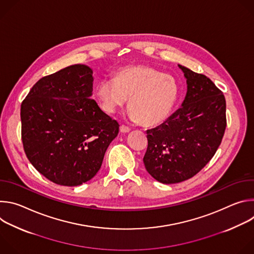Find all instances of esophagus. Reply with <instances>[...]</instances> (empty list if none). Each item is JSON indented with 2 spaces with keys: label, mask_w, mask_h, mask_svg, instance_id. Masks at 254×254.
Masks as SVG:
<instances>
[{
  "label": "esophagus",
  "mask_w": 254,
  "mask_h": 254,
  "mask_svg": "<svg viewBox=\"0 0 254 254\" xmlns=\"http://www.w3.org/2000/svg\"><path fill=\"white\" fill-rule=\"evenodd\" d=\"M120 129H121V132H123V133H127V132L130 131V128L128 127H127V126H124V125L121 126Z\"/></svg>",
  "instance_id": "esophagus-1"
}]
</instances>
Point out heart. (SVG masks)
I'll return each mask as SVG.
<instances>
[{"label": "heart", "mask_w": 254, "mask_h": 254, "mask_svg": "<svg viewBox=\"0 0 254 254\" xmlns=\"http://www.w3.org/2000/svg\"><path fill=\"white\" fill-rule=\"evenodd\" d=\"M176 80L148 65H130L119 70L115 78L102 79L96 95L102 111L115 114L128 98V117L142 126L163 123L177 101Z\"/></svg>", "instance_id": "heart-1"}]
</instances>
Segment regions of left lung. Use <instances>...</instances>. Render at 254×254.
I'll return each instance as SVG.
<instances>
[{"instance_id":"left-lung-1","label":"left lung","mask_w":254,"mask_h":254,"mask_svg":"<svg viewBox=\"0 0 254 254\" xmlns=\"http://www.w3.org/2000/svg\"><path fill=\"white\" fill-rule=\"evenodd\" d=\"M187 82L182 105L147 130L143 164L160 183L175 184L200 172L220 146L226 127L223 93L203 74L178 64Z\"/></svg>"}]
</instances>
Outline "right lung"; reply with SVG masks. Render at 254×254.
I'll use <instances>...</instances> for the list:
<instances>
[{
	"instance_id": "add662e5",
	"label": "right lung",
	"mask_w": 254,
	"mask_h": 254,
	"mask_svg": "<svg viewBox=\"0 0 254 254\" xmlns=\"http://www.w3.org/2000/svg\"><path fill=\"white\" fill-rule=\"evenodd\" d=\"M93 71L71 65L41 78L21 104L22 141L33 167L51 182L79 186L99 171L120 125L91 99Z\"/></svg>"
}]
</instances>
